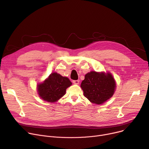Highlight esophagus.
<instances>
[{"label": "esophagus", "instance_id": "34e87169", "mask_svg": "<svg viewBox=\"0 0 149 149\" xmlns=\"http://www.w3.org/2000/svg\"><path fill=\"white\" fill-rule=\"evenodd\" d=\"M73 83L74 84H78L79 83V80H73Z\"/></svg>", "mask_w": 149, "mask_h": 149}]
</instances>
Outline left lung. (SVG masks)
Listing matches in <instances>:
<instances>
[{"label":"left lung","mask_w":149,"mask_h":149,"mask_svg":"<svg viewBox=\"0 0 149 149\" xmlns=\"http://www.w3.org/2000/svg\"><path fill=\"white\" fill-rule=\"evenodd\" d=\"M80 86L84 96L89 101L100 104L112 97L116 86L110 73L92 71L85 75Z\"/></svg>","instance_id":"8db88e82"}]
</instances>
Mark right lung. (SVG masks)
I'll use <instances>...</instances> for the list:
<instances>
[{"label":"right lung","mask_w":149,"mask_h":149,"mask_svg":"<svg viewBox=\"0 0 149 149\" xmlns=\"http://www.w3.org/2000/svg\"><path fill=\"white\" fill-rule=\"evenodd\" d=\"M72 84L68 77L52 73L42 83L38 85V94L43 100L54 103L65 95L66 88Z\"/></svg>","instance_id":"add662e5"}]
</instances>
